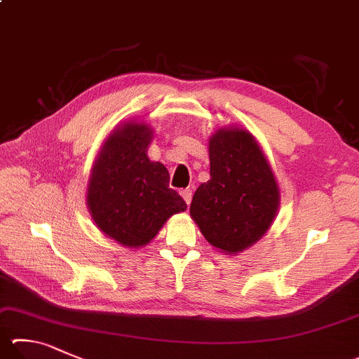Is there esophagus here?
<instances>
[{
    "instance_id": "34e87169",
    "label": "esophagus",
    "mask_w": 359,
    "mask_h": 359,
    "mask_svg": "<svg viewBox=\"0 0 359 359\" xmlns=\"http://www.w3.org/2000/svg\"><path fill=\"white\" fill-rule=\"evenodd\" d=\"M180 194H182V198H184V201L187 202V205H190L191 198H193V191L190 190V188H185V190H182Z\"/></svg>"
}]
</instances>
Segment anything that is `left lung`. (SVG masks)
<instances>
[{"instance_id":"left-lung-1","label":"left lung","mask_w":359,"mask_h":359,"mask_svg":"<svg viewBox=\"0 0 359 359\" xmlns=\"http://www.w3.org/2000/svg\"><path fill=\"white\" fill-rule=\"evenodd\" d=\"M210 180L194 193L190 215L202 236L226 254H237L265 236L279 208L270 163L243 128H219L208 140Z\"/></svg>"}]
</instances>
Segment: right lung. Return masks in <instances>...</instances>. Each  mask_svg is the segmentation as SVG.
<instances>
[{
  "mask_svg": "<svg viewBox=\"0 0 359 359\" xmlns=\"http://www.w3.org/2000/svg\"><path fill=\"white\" fill-rule=\"evenodd\" d=\"M154 138L144 122H126L113 130L95 158L86 204L99 229L128 248L147 245L174 213L187 210L180 194L169 188V172L151 161Z\"/></svg>",
  "mask_w": 359,
  "mask_h": 359,
  "instance_id": "right-lung-1",
  "label": "right lung"
}]
</instances>
